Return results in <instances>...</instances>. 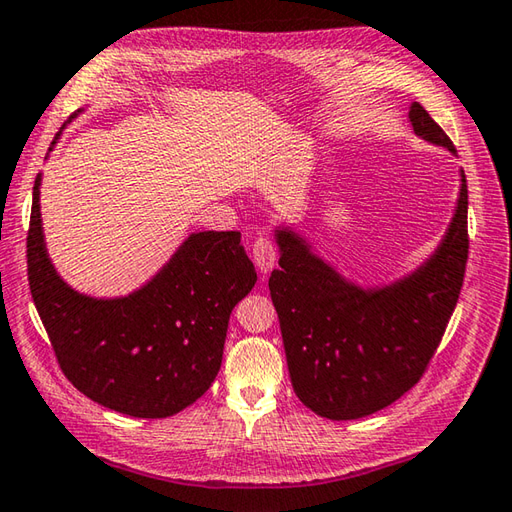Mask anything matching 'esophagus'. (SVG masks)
Here are the masks:
<instances>
[{"label": "esophagus", "instance_id": "34e87169", "mask_svg": "<svg viewBox=\"0 0 512 512\" xmlns=\"http://www.w3.org/2000/svg\"><path fill=\"white\" fill-rule=\"evenodd\" d=\"M250 255H253L255 266L262 270V273H268V270H273V266L277 264V244L268 237H259L255 239L253 248H250Z\"/></svg>", "mask_w": 512, "mask_h": 512}]
</instances>
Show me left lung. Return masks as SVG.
Listing matches in <instances>:
<instances>
[{
  "mask_svg": "<svg viewBox=\"0 0 512 512\" xmlns=\"http://www.w3.org/2000/svg\"><path fill=\"white\" fill-rule=\"evenodd\" d=\"M413 132L455 151L420 103ZM469 189L462 173L458 209L427 264L380 290H363L314 257L301 237L277 233L279 270L268 279L279 314L292 387L317 416L356 420L385 409L418 383L458 303L469 259Z\"/></svg>",
  "mask_w": 512,
  "mask_h": 512,
  "instance_id": "obj_1",
  "label": "left lung"
}]
</instances>
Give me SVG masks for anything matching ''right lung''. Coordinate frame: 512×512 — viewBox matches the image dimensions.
<instances>
[{"instance_id": "obj_1", "label": "right lung", "mask_w": 512, "mask_h": 512, "mask_svg": "<svg viewBox=\"0 0 512 512\" xmlns=\"http://www.w3.org/2000/svg\"><path fill=\"white\" fill-rule=\"evenodd\" d=\"M39 184L41 176L32 187L28 284L65 378L125 416L167 418L189 407L220 372L228 319L257 281L242 233H193L134 295L83 297L48 259Z\"/></svg>"}]
</instances>
